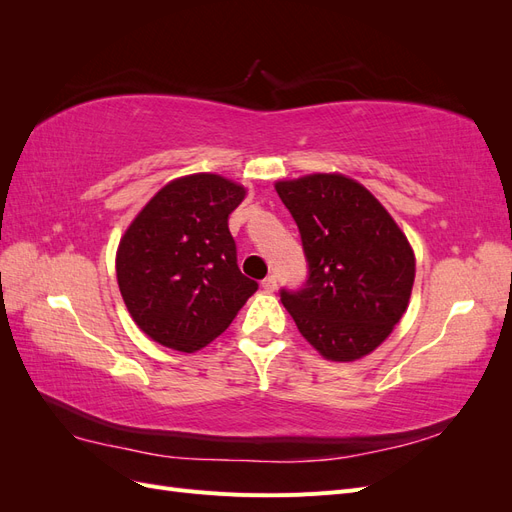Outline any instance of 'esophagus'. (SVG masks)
Masks as SVG:
<instances>
[{
	"instance_id": "esophagus-1",
	"label": "esophagus",
	"mask_w": 512,
	"mask_h": 512,
	"mask_svg": "<svg viewBox=\"0 0 512 512\" xmlns=\"http://www.w3.org/2000/svg\"><path fill=\"white\" fill-rule=\"evenodd\" d=\"M262 288H265L267 292H273L277 288V277L275 275L265 277V280H262Z\"/></svg>"
}]
</instances>
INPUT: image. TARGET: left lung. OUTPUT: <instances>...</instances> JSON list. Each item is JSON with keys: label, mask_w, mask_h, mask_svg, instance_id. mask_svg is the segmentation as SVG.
Returning a JSON list of instances; mask_svg holds the SVG:
<instances>
[{"label": "left lung", "mask_w": 512, "mask_h": 512, "mask_svg": "<svg viewBox=\"0 0 512 512\" xmlns=\"http://www.w3.org/2000/svg\"><path fill=\"white\" fill-rule=\"evenodd\" d=\"M275 190L299 226L307 260L305 284L280 290L284 307L324 359H361L408 307L414 254L406 235L344 175H307Z\"/></svg>", "instance_id": "obj_1"}]
</instances>
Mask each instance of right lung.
Here are the masks:
<instances>
[{"instance_id": "add662e5", "label": "right lung", "mask_w": 512, "mask_h": 512, "mask_svg": "<svg viewBox=\"0 0 512 512\" xmlns=\"http://www.w3.org/2000/svg\"><path fill=\"white\" fill-rule=\"evenodd\" d=\"M245 196L220 175L170 181L123 235L117 282L153 342L194 352L222 335L258 284L237 265L228 215Z\"/></svg>"}]
</instances>
